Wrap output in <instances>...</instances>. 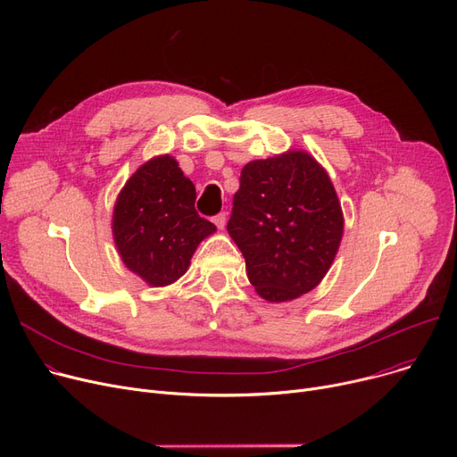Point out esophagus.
Segmentation results:
<instances>
[{
	"mask_svg": "<svg viewBox=\"0 0 457 457\" xmlns=\"http://www.w3.org/2000/svg\"><path fill=\"white\" fill-rule=\"evenodd\" d=\"M212 222H214V226L219 228V229H224L226 228V222H228V212H219L212 219Z\"/></svg>",
	"mask_w": 457,
	"mask_h": 457,
	"instance_id": "esophagus-1",
	"label": "esophagus"
}]
</instances>
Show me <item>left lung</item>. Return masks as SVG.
<instances>
[{"label":"left lung","instance_id":"left-lung-1","mask_svg":"<svg viewBox=\"0 0 457 457\" xmlns=\"http://www.w3.org/2000/svg\"><path fill=\"white\" fill-rule=\"evenodd\" d=\"M343 228L337 192L307 152L293 150L243 168L228 233L261 298L278 303L313 291L337 255Z\"/></svg>","mask_w":457,"mask_h":457}]
</instances>
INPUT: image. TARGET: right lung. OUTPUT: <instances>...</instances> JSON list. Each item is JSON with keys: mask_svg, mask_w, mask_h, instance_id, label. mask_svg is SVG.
<instances>
[{"mask_svg": "<svg viewBox=\"0 0 457 457\" xmlns=\"http://www.w3.org/2000/svg\"><path fill=\"white\" fill-rule=\"evenodd\" d=\"M195 202V185L170 155L144 162L120 190L112 211L114 245L124 265L148 285L179 279L198 245L216 231Z\"/></svg>", "mask_w": 457, "mask_h": 457, "instance_id": "1", "label": "right lung"}]
</instances>
